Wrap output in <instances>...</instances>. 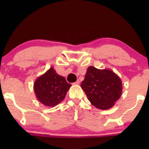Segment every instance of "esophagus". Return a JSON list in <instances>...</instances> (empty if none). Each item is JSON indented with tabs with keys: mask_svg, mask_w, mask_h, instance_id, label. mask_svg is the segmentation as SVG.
Returning <instances> with one entry per match:
<instances>
[{
	"mask_svg": "<svg viewBox=\"0 0 149 149\" xmlns=\"http://www.w3.org/2000/svg\"><path fill=\"white\" fill-rule=\"evenodd\" d=\"M74 85H79V84H80V81L77 80V81H76V82L74 83Z\"/></svg>",
	"mask_w": 149,
	"mask_h": 149,
	"instance_id": "obj_1",
	"label": "esophagus"
}]
</instances>
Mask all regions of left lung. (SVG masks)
<instances>
[{
	"instance_id": "1",
	"label": "left lung",
	"mask_w": 149,
	"mask_h": 149,
	"mask_svg": "<svg viewBox=\"0 0 149 149\" xmlns=\"http://www.w3.org/2000/svg\"><path fill=\"white\" fill-rule=\"evenodd\" d=\"M81 88L91 104L101 110L111 109L122 94V81L110 69H97L89 66Z\"/></svg>"
}]
</instances>
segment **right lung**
Instances as JSON below:
<instances>
[{
  "label": "right lung",
  "instance_id": "1",
  "mask_svg": "<svg viewBox=\"0 0 149 149\" xmlns=\"http://www.w3.org/2000/svg\"><path fill=\"white\" fill-rule=\"evenodd\" d=\"M71 85L66 82L51 67L34 81V90L36 98L45 107H54L65 98Z\"/></svg>",
  "mask_w": 149,
  "mask_h": 149
}]
</instances>
